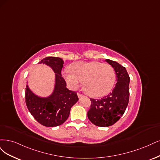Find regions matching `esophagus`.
Segmentation results:
<instances>
[{
    "label": "esophagus",
    "instance_id": "esophagus-1",
    "mask_svg": "<svg viewBox=\"0 0 160 160\" xmlns=\"http://www.w3.org/2000/svg\"><path fill=\"white\" fill-rule=\"evenodd\" d=\"M78 96L79 98H81L83 97V95H82V94H79V93H78Z\"/></svg>",
    "mask_w": 160,
    "mask_h": 160
}]
</instances>
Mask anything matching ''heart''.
Listing matches in <instances>:
<instances>
[{"label": "heart", "instance_id": "heart-1", "mask_svg": "<svg viewBox=\"0 0 160 160\" xmlns=\"http://www.w3.org/2000/svg\"><path fill=\"white\" fill-rule=\"evenodd\" d=\"M62 75L72 89H77L83 82L86 94L94 98L108 94L116 80L112 67L98 61L76 62L71 65L70 69H65Z\"/></svg>", "mask_w": 160, "mask_h": 160}]
</instances>
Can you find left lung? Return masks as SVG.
I'll return each mask as SVG.
<instances>
[{"label": "left lung", "instance_id": "8db88e82", "mask_svg": "<svg viewBox=\"0 0 160 160\" xmlns=\"http://www.w3.org/2000/svg\"><path fill=\"white\" fill-rule=\"evenodd\" d=\"M116 74V84L112 92L99 100L90 99L91 106L88 118L93 124L108 127L119 120L124 113L129 102V84L130 78L126 68L116 61L106 59Z\"/></svg>", "mask_w": 160, "mask_h": 160}]
</instances>
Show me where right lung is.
<instances>
[{
    "instance_id": "obj_1",
    "label": "right lung",
    "mask_w": 160,
    "mask_h": 160,
    "mask_svg": "<svg viewBox=\"0 0 160 160\" xmlns=\"http://www.w3.org/2000/svg\"><path fill=\"white\" fill-rule=\"evenodd\" d=\"M38 64L48 66L54 71V89L49 96L42 97L33 93L27 84L26 104L30 114L40 124L46 127L58 126L68 119L71 108L78 102V98L76 92L67 88L66 82L62 77V59L49 56L41 60Z\"/></svg>"
}]
</instances>
